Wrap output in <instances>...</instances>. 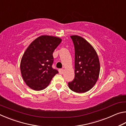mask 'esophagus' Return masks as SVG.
<instances>
[{"label":"esophagus","instance_id":"obj_1","mask_svg":"<svg viewBox=\"0 0 126 126\" xmlns=\"http://www.w3.org/2000/svg\"><path fill=\"white\" fill-rule=\"evenodd\" d=\"M59 74H62L64 73V69H59Z\"/></svg>","mask_w":126,"mask_h":126}]
</instances>
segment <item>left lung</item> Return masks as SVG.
Returning a JSON list of instances; mask_svg holds the SVG:
<instances>
[{"instance_id":"1","label":"left lung","mask_w":126,"mask_h":126,"mask_svg":"<svg viewBox=\"0 0 126 126\" xmlns=\"http://www.w3.org/2000/svg\"><path fill=\"white\" fill-rule=\"evenodd\" d=\"M71 38L75 49V77L68 83V87L74 92L84 93L90 90L98 79L99 58L93 46L83 38L76 35Z\"/></svg>"}]
</instances>
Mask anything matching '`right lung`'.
I'll list each match as a JSON object with an SVG mask.
<instances>
[{
	"label": "right lung",
	"mask_w": 126,
	"mask_h": 126,
	"mask_svg": "<svg viewBox=\"0 0 126 126\" xmlns=\"http://www.w3.org/2000/svg\"><path fill=\"white\" fill-rule=\"evenodd\" d=\"M61 42L59 37L41 35L33 40L25 50L20 68L23 80L29 88L35 91L45 89L58 73L52 67L53 53Z\"/></svg>",
	"instance_id": "add662e5"
}]
</instances>
